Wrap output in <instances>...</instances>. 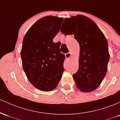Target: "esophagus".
Segmentation results:
<instances>
[{"mask_svg":"<svg viewBox=\"0 0 120 120\" xmlns=\"http://www.w3.org/2000/svg\"><path fill=\"white\" fill-rule=\"evenodd\" d=\"M71 53H70V52H68V53L65 54V58H66L67 59H68V60H69V59L71 58Z\"/></svg>","mask_w":120,"mask_h":120,"instance_id":"esophagus-1","label":"esophagus"}]
</instances>
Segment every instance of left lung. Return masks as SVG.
<instances>
[{
	"mask_svg": "<svg viewBox=\"0 0 120 120\" xmlns=\"http://www.w3.org/2000/svg\"><path fill=\"white\" fill-rule=\"evenodd\" d=\"M64 23L72 30L71 34L74 35L80 45L79 69L73 75L76 87L83 92L93 91L107 72L110 57L107 40L96 24L87 16H73L65 18ZM61 32L65 34L67 31Z\"/></svg>",
	"mask_w": 120,
	"mask_h": 120,
	"instance_id": "1",
	"label": "left lung"
}]
</instances>
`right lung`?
<instances>
[{
  "label": "right lung",
  "mask_w": 120,
  "mask_h": 120,
  "mask_svg": "<svg viewBox=\"0 0 120 120\" xmlns=\"http://www.w3.org/2000/svg\"><path fill=\"white\" fill-rule=\"evenodd\" d=\"M63 21L57 16L43 17L23 38L20 55L24 71L30 82L41 91L55 89L64 71L65 55L60 51V43L53 42Z\"/></svg>",
  "instance_id": "1"
}]
</instances>
